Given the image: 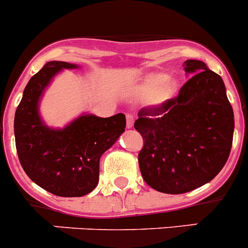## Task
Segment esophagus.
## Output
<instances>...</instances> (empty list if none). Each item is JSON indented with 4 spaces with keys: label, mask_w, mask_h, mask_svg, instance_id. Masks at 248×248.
<instances>
[{
    "label": "esophagus",
    "mask_w": 248,
    "mask_h": 248,
    "mask_svg": "<svg viewBox=\"0 0 248 248\" xmlns=\"http://www.w3.org/2000/svg\"><path fill=\"white\" fill-rule=\"evenodd\" d=\"M126 120H127V128H132L134 124V116L132 114H127Z\"/></svg>",
    "instance_id": "obj_1"
}]
</instances>
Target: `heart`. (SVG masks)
<instances>
[{
  "label": "heart",
  "instance_id": "1",
  "mask_svg": "<svg viewBox=\"0 0 248 248\" xmlns=\"http://www.w3.org/2000/svg\"><path fill=\"white\" fill-rule=\"evenodd\" d=\"M168 75L166 73H153L146 75L139 83L138 90L143 93H150L158 90V95L161 98L170 97L175 90V85L173 82H167Z\"/></svg>",
  "mask_w": 248,
  "mask_h": 248
}]
</instances>
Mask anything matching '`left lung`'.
I'll return each instance as SVG.
<instances>
[{"label":"left lung","instance_id":"left-lung-1","mask_svg":"<svg viewBox=\"0 0 248 248\" xmlns=\"http://www.w3.org/2000/svg\"><path fill=\"white\" fill-rule=\"evenodd\" d=\"M183 66L193 76L178 97L141 108L134 122L144 139L141 175L165 194L188 193L211 182L224 167L234 136V111L222 78L201 60Z\"/></svg>","mask_w":248,"mask_h":248}]
</instances>
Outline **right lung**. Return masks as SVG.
Returning a JSON list of instances; mask_svg holds the SVG:
<instances>
[{"label": "right lung", "instance_id": "1", "mask_svg": "<svg viewBox=\"0 0 248 248\" xmlns=\"http://www.w3.org/2000/svg\"><path fill=\"white\" fill-rule=\"evenodd\" d=\"M76 64L52 60L30 78L14 116L19 161L33 183L63 198H80L99 182V160L126 128V116L82 114L64 128H52L40 115V100L53 78Z\"/></svg>", "mask_w": 248, "mask_h": 248}]
</instances>
